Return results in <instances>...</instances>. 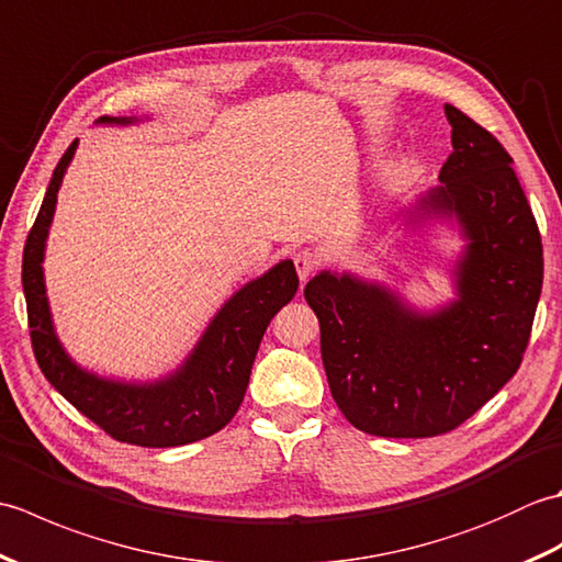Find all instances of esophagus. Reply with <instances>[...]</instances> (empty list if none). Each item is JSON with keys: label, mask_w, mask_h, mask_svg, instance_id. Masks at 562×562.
I'll return each mask as SVG.
<instances>
[{"label": "esophagus", "mask_w": 562, "mask_h": 562, "mask_svg": "<svg viewBox=\"0 0 562 562\" xmlns=\"http://www.w3.org/2000/svg\"><path fill=\"white\" fill-rule=\"evenodd\" d=\"M318 266H321V258H318V254H314V250L304 248V250H300V254H294V268H296V272H300L302 282L312 278Z\"/></svg>", "instance_id": "obj_1"}]
</instances>
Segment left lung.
Returning <instances> with one entry per match:
<instances>
[{
    "label": "left lung",
    "mask_w": 562,
    "mask_h": 562,
    "mask_svg": "<svg viewBox=\"0 0 562 562\" xmlns=\"http://www.w3.org/2000/svg\"><path fill=\"white\" fill-rule=\"evenodd\" d=\"M445 113L453 151L423 205L457 214L469 236L459 300L423 316L350 274L321 272L304 288L333 398L367 435L451 432L517 374L531 338L543 284L539 224L497 137L449 103Z\"/></svg>",
    "instance_id": "1"
}]
</instances>
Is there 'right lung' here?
Instances as JSON below:
<instances>
[{
	"instance_id": "obj_1",
	"label": "right lung",
	"mask_w": 562,
	"mask_h": 562,
	"mask_svg": "<svg viewBox=\"0 0 562 562\" xmlns=\"http://www.w3.org/2000/svg\"><path fill=\"white\" fill-rule=\"evenodd\" d=\"M99 123H133L130 117L103 115ZM77 139L57 161L26 246H23V294H26L29 328L35 362L45 379L97 423L105 435L137 447H181L205 439L232 420L246 396L258 345L272 316L288 304L300 278L294 262L282 260L262 278L238 290L214 316L205 336L186 364L157 384H121L83 372L57 342L43 282V248L53 222L57 190L67 164L75 157Z\"/></svg>"
}]
</instances>
